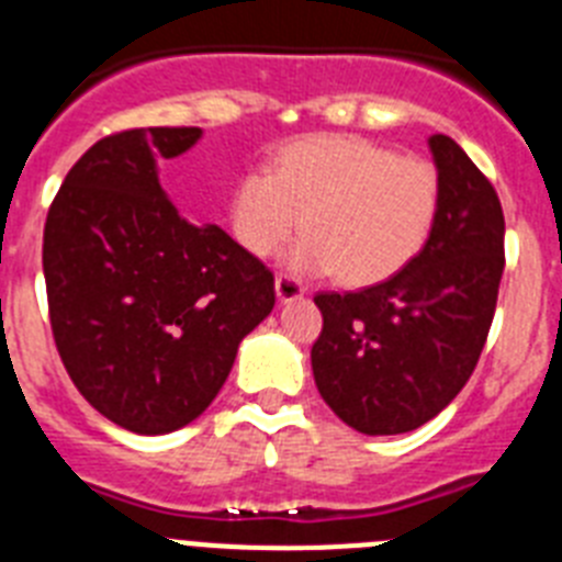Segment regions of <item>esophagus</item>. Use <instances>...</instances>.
I'll return each mask as SVG.
<instances>
[{"mask_svg": "<svg viewBox=\"0 0 562 562\" xmlns=\"http://www.w3.org/2000/svg\"><path fill=\"white\" fill-rule=\"evenodd\" d=\"M274 291H277V300H280V302L302 300V294H305V288H302L300 282L294 280V277H285V274L277 277V280H274Z\"/></svg>", "mask_w": 562, "mask_h": 562, "instance_id": "esophagus-1", "label": "esophagus"}]
</instances>
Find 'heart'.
Wrapping results in <instances>:
<instances>
[{"instance_id": "heart-1", "label": "heart", "mask_w": 562, "mask_h": 562, "mask_svg": "<svg viewBox=\"0 0 562 562\" xmlns=\"http://www.w3.org/2000/svg\"><path fill=\"white\" fill-rule=\"evenodd\" d=\"M438 209L441 178L427 160L353 135H308L234 180L228 223L248 254L268 257L302 221L305 234L285 251L294 274L375 285L416 260Z\"/></svg>"}]
</instances>
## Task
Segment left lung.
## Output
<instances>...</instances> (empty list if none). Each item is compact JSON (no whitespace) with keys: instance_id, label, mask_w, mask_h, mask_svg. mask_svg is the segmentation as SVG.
I'll return each mask as SVG.
<instances>
[{"instance_id":"8db88e82","label":"left lung","mask_w":562,"mask_h":562,"mask_svg":"<svg viewBox=\"0 0 562 562\" xmlns=\"http://www.w3.org/2000/svg\"><path fill=\"white\" fill-rule=\"evenodd\" d=\"M441 209L427 246L390 280L316 294L311 348L319 396L364 436H398L436 418L470 382L504 277V212L490 180L447 135L427 140Z\"/></svg>"}]
</instances>
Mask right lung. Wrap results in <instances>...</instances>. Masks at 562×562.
<instances>
[{"instance_id":"add662e5","label":"right lung","mask_w":562,"mask_h":562,"mask_svg":"<svg viewBox=\"0 0 562 562\" xmlns=\"http://www.w3.org/2000/svg\"><path fill=\"white\" fill-rule=\"evenodd\" d=\"M198 126L106 135L67 172L45 223L47 305L78 393L112 424L164 436L203 413L240 341L274 308V274L221 226L180 217L158 160Z\"/></svg>"}]
</instances>
